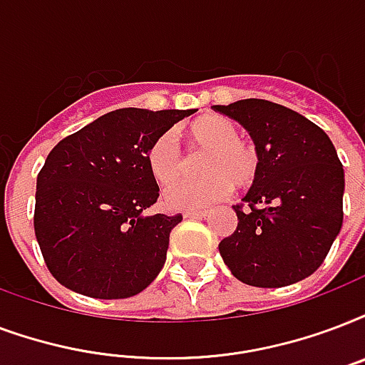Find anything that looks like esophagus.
<instances>
[{"label": "esophagus", "mask_w": 365, "mask_h": 365, "mask_svg": "<svg viewBox=\"0 0 365 365\" xmlns=\"http://www.w3.org/2000/svg\"><path fill=\"white\" fill-rule=\"evenodd\" d=\"M207 216V210H183V218H205Z\"/></svg>", "instance_id": "34e87169"}]
</instances>
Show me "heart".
Returning a JSON list of instances; mask_svg holds the SVG:
<instances>
[{
    "label": "heart",
    "instance_id": "1",
    "mask_svg": "<svg viewBox=\"0 0 365 365\" xmlns=\"http://www.w3.org/2000/svg\"><path fill=\"white\" fill-rule=\"evenodd\" d=\"M189 138L197 149H207L199 160L205 176L180 178L185 170V158L176 135L160 133L147 149V166L160 183L172 182L164 189L163 202L172 210H199L226 197L233 187H247L255 182L260 168L257 147L239 138V126L226 116L208 115L189 126Z\"/></svg>",
    "mask_w": 365,
    "mask_h": 365
}]
</instances>
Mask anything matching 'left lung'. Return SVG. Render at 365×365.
Listing matches in <instances>:
<instances>
[{
  "label": "left lung",
  "instance_id": "obj_1",
  "mask_svg": "<svg viewBox=\"0 0 365 365\" xmlns=\"http://www.w3.org/2000/svg\"><path fill=\"white\" fill-rule=\"evenodd\" d=\"M250 133L257 180L233 207L237 227L218 245L239 282L285 287L312 275L343 226L344 170L329 135L291 108L264 99L214 105Z\"/></svg>",
  "mask_w": 365,
  "mask_h": 365
}]
</instances>
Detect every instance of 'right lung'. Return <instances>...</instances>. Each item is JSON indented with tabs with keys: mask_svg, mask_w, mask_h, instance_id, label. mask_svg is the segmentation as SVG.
I'll return each instance as SVG.
<instances>
[{
	"mask_svg": "<svg viewBox=\"0 0 365 365\" xmlns=\"http://www.w3.org/2000/svg\"><path fill=\"white\" fill-rule=\"evenodd\" d=\"M193 113L118 108L53 147L36 183L34 232L61 285L93 299L151 285L182 214L143 216L158 199L147 149Z\"/></svg>",
	"mask_w": 365,
	"mask_h": 365,
	"instance_id": "1",
	"label": "right lung"
}]
</instances>
